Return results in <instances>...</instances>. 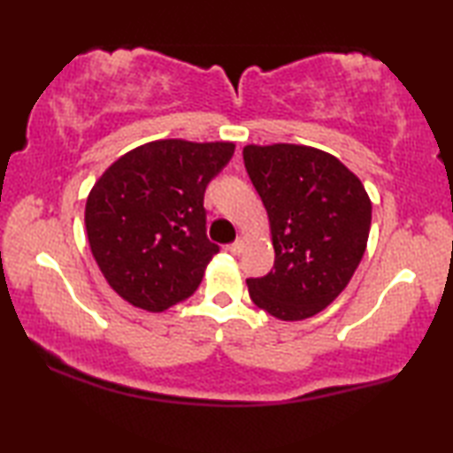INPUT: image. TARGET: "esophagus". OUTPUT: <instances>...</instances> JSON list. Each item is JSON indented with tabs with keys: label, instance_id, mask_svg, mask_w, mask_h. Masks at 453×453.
<instances>
[{
	"label": "esophagus",
	"instance_id": "34e87169",
	"mask_svg": "<svg viewBox=\"0 0 453 453\" xmlns=\"http://www.w3.org/2000/svg\"><path fill=\"white\" fill-rule=\"evenodd\" d=\"M243 248H245V240H243V237H237V240L232 243V245H229V251H232V254L234 256H237V254H242V251H243Z\"/></svg>",
	"mask_w": 453,
	"mask_h": 453
}]
</instances>
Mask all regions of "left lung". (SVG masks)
I'll return each instance as SVG.
<instances>
[{"mask_svg": "<svg viewBox=\"0 0 453 453\" xmlns=\"http://www.w3.org/2000/svg\"><path fill=\"white\" fill-rule=\"evenodd\" d=\"M243 162L275 251L273 270L248 280L251 302L283 321L308 319L346 289L362 262L370 196L340 159L310 145L250 143Z\"/></svg>", "mask_w": 453, "mask_h": 453, "instance_id": "1", "label": "left lung"}]
</instances>
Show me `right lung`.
I'll list each match as a JSON object with an SVG mask.
<instances>
[{
  "mask_svg": "<svg viewBox=\"0 0 453 453\" xmlns=\"http://www.w3.org/2000/svg\"><path fill=\"white\" fill-rule=\"evenodd\" d=\"M234 142L156 140L124 153L91 188L86 232L99 272L127 303L165 311L197 289L219 248L203 194Z\"/></svg>",
  "mask_w": 453,
  "mask_h": 453,
  "instance_id": "1",
  "label": "right lung"
}]
</instances>
